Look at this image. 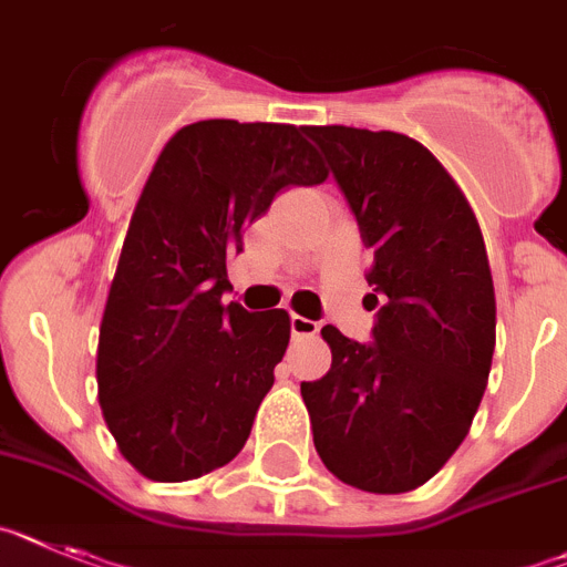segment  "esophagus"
Wrapping results in <instances>:
<instances>
[{
  "instance_id": "esophagus-1",
  "label": "esophagus",
  "mask_w": 567,
  "mask_h": 567,
  "mask_svg": "<svg viewBox=\"0 0 567 567\" xmlns=\"http://www.w3.org/2000/svg\"><path fill=\"white\" fill-rule=\"evenodd\" d=\"M290 333H293V337H297V339L317 337V333H319V322H313V319L299 317V313H293V317H290Z\"/></svg>"
}]
</instances>
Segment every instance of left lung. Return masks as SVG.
<instances>
[{"label":"left lung","instance_id":"8db88e82","mask_svg":"<svg viewBox=\"0 0 567 567\" xmlns=\"http://www.w3.org/2000/svg\"><path fill=\"white\" fill-rule=\"evenodd\" d=\"M371 250L373 342L324 324L331 371L302 382L313 445L337 480L408 494L471 431L488 385L496 297L474 208L442 162L393 131L305 127Z\"/></svg>","mask_w":567,"mask_h":567}]
</instances>
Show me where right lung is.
I'll list each match as a JSON object with an SVG mask.
<instances>
[{"label":"right lung","instance_id":"right-lung-1","mask_svg":"<svg viewBox=\"0 0 567 567\" xmlns=\"http://www.w3.org/2000/svg\"><path fill=\"white\" fill-rule=\"evenodd\" d=\"M328 179L305 127L202 120L162 147L136 202L96 348L102 416L154 482H185L245 447L290 342L285 308L223 302L243 230L288 185Z\"/></svg>","mask_w":567,"mask_h":567}]
</instances>
